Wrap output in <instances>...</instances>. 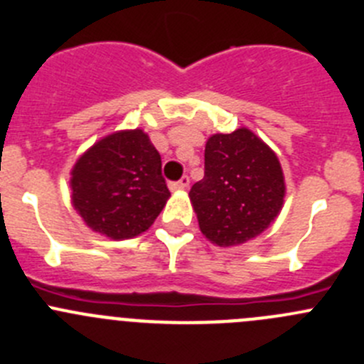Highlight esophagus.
Here are the masks:
<instances>
[{"label":"esophagus","instance_id":"obj_1","mask_svg":"<svg viewBox=\"0 0 364 364\" xmlns=\"http://www.w3.org/2000/svg\"><path fill=\"white\" fill-rule=\"evenodd\" d=\"M188 186H189V176H182L178 182L169 184V189H171V191H184V189H188Z\"/></svg>","mask_w":364,"mask_h":364}]
</instances>
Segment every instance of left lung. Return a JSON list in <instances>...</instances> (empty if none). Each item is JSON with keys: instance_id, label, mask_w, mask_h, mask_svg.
Segmentation results:
<instances>
[{"instance_id": "1", "label": "left lung", "mask_w": 364, "mask_h": 364, "mask_svg": "<svg viewBox=\"0 0 364 364\" xmlns=\"http://www.w3.org/2000/svg\"><path fill=\"white\" fill-rule=\"evenodd\" d=\"M286 182L275 151L241 127L205 143V175L189 191L200 230L216 247H237L275 221Z\"/></svg>"}]
</instances>
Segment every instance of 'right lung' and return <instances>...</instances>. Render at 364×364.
<instances>
[{"label":"right lung","mask_w":364,"mask_h":364,"mask_svg":"<svg viewBox=\"0 0 364 364\" xmlns=\"http://www.w3.org/2000/svg\"><path fill=\"white\" fill-rule=\"evenodd\" d=\"M161 155L141 128L96 141L71 169V203L92 232L132 240L154 225L169 195Z\"/></svg>","instance_id":"right-lung-1"}]
</instances>
